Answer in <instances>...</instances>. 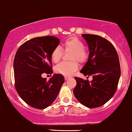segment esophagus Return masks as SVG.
<instances>
[{"instance_id": "34e87169", "label": "esophagus", "mask_w": 132, "mask_h": 132, "mask_svg": "<svg viewBox=\"0 0 132 132\" xmlns=\"http://www.w3.org/2000/svg\"><path fill=\"white\" fill-rule=\"evenodd\" d=\"M69 78H70V77H69V76H64V79H65V80H67V79H69Z\"/></svg>"}]
</instances>
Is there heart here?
<instances>
[{"mask_svg":"<svg viewBox=\"0 0 132 132\" xmlns=\"http://www.w3.org/2000/svg\"><path fill=\"white\" fill-rule=\"evenodd\" d=\"M62 47L65 51L71 52L70 59L71 61L63 62L56 66L55 69L57 73L62 74L65 76L71 75L77 70L78 64L84 63L88 58V53L85 49V44L80 39L76 37H69L64 41ZM63 54V51L60 46H57L53 50L51 54L52 61L54 63H57L60 61Z\"/></svg>","mask_w":132,"mask_h":132,"instance_id":"b5f03b06","label":"heart"}]
</instances>
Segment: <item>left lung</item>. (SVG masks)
Wrapping results in <instances>:
<instances>
[{
	"label": "left lung",
	"instance_id": "1",
	"mask_svg": "<svg viewBox=\"0 0 132 132\" xmlns=\"http://www.w3.org/2000/svg\"><path fill=\"white\" fill-rule=\"evenodd\" d=\"M89 50L88 61L81 70L85 76H92L90 82L75 77L73 93L82 105L89 108L103 105L117 91L121 75L118 54L109 40L94 34L81 35Z\"/></svg>",
	"mask_w": 132,
	"mask_h": 132
}]
</instances>
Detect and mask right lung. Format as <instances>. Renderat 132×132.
Masks as SVG:
<instances>
[{
  "mask_svg": "<svg viewBox=\"0 0 132 132\" xmlns=\"http://www.w3.org/2000/svg\"><path fill=\"white\" fill-rule=\"evenodd\" d=\"M54 36L34 37L19 47L14 60L15 88L27 105L44 109L53 103L64 82L62 75L54 74L50 80L43 73L52 74V51L58 46Z\"/></svg>",
  "mask_w": 132,
  "mask_h": 132,
  "instance_id": "right-lung-1",
  "label": "right lung"
}]
</instances>
